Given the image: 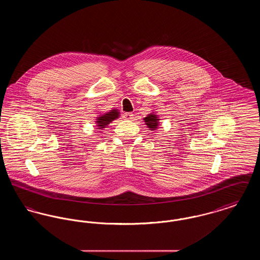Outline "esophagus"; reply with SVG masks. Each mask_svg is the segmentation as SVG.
Segmentation results:
<instances>
[{"label":"esophagus","mask_w":260,"mask_h":260,"mask_svg":"<svg viewBox=\"0 0 260 260\" xmlns=\"http://www.w3.org/2000/svg\"><path fill=\"white\" fill-rule=\"evenodd\" d=\"M124 118L125 120H131L134 118V114L132 112H126L124 114Z\"/></svg>","instance_id":"esophagus-1"}]
</instances>
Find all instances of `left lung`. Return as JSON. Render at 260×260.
<instances>
[{"instance_id":"left-lung-1","label":"left lung","mask_w":260,"mask_h":260,"mask_svg":"<svg viewBox=\"0 0 260 260\" xmlns=\"http://www.w3.org/2000/svg\"><path fill=\"white\" fill-rule=\"evenodd\" d=\"M145 120V123L147 124L149 128H151L152 131L155 129L157 126H158V117L157 115H154V114H149L148 116L146 118H144Z\"/></svg>"}]
</instances>
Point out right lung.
Instances as JSON below:
<instances>
[{
    "mask_svg": "<svg viewBox=\"0 0 260 260\" xmlns=\"http://www.w3.org/2000/svg\"><path fill=\"white\" fill-rule=\"evenodd\" d=\"M119 116V112L117 111L116 109H113L110 112L103 114L102 116H100L98 118L96 121V125L99 126V129L104 128L108 124H110L113 120H115L116 118H118Z\"/></svg>",
    "mask_w": 260,
    "mask_h": 260,
    "instance_id": "add662e5",
    "label": "right lung"
}]
</instances>
